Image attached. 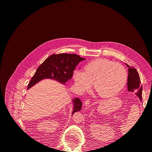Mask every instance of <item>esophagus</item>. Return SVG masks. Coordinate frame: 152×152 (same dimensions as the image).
Returning a JSON list of instances; mask_svg holds the SVG:
<instances>
[{
  "label": "esophagus",
  "instance_id": "34e87169",
  "mask_svg": "<svg viewBox=\"0 0 152 152\" xmlns=\"http://www.w3.org/2000/svg\"><path fill=\"white\" fill-rule=\"evenodd\" d=\"M90 104V101L89 99H86L85 101V105L86 106H88Z\"/></svg>",
  "mask_w": 152,
  "mask_h": 152
}]
</instances>
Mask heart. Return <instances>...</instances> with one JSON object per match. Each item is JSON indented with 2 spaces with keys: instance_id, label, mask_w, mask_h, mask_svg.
I'll return each mask as SVG.
<instances>
[{
  "instance_id": "obj_1",
  "label": "heart",
  "mask_w": 152,
  "mask_h": 152,
  "mask_svg": "<svg viewBox=\"0 0 152 152\" xmlns=\"http://www.w3.org/2000/svg\"><path fill=\"white\" fill-rule=\"evenodd\" d=\"M126 67L107 58H98L86 64L85 71L76 70L73 78L80 92L89 91L94 84L95 91L102 98L119 93L127 80Z\"/></svg>"
}]
</instances>
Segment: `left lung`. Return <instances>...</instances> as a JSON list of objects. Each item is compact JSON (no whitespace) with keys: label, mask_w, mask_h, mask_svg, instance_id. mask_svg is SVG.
<instances>
[{"label":"left lung","mask_w":152,"mask_h":152,"mask_svg":"<svg viewBox=\"0 0 152 152\" xmlns=\"http://www.w3.org/2000/svg\"><path fill=\"white\" fill-rule=\"evenodd\" d=\"M129 67V75L127 79V89L129 91L135 92L136 94L140 99L142 100V86L141 85V80L139 73H137L136 68H131L129 65L126 64Z\"/></svg>","instance_id":"1"}]
</instances>
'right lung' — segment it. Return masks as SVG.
Listing matches in <instances>:
<instances>
[{"label":"right lung","mask_w":152,"mask_h":152,"mask_svg":"<svg viewBox=\"0 0 152 152\" xmlns=\"http://www.w3.org/2000/svg\"><path fill=\"white\" fill-rule=\"evenodd\" d=\"M85 58L75 54H53L48 57L37 69L28 85V89L44 79H52L62 84L72 79L76 66ZM73 114L82 108V102L79 98L73 100Z\"/></svg>","instance_id":"right-lung-1"}]
</instances>
